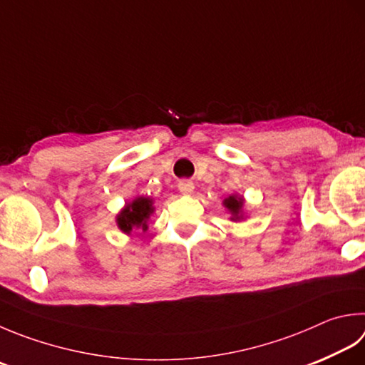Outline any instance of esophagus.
Wrapping results in <instances>:
<instances>
[{"label":"esophagus","mask_w":365,"mask_h":365,"mask_svg":"<svg viewBox=\"0 0 365 365\" xmlns=\"http://www.w3.org/2000/svg\"><path fill=\"white\" fill-rule=\"evenodd\" d=\"M178 187H180L181 194L192 195V194H194L195 185H194V182H192L190 180H182V181H180V184H178Z\"/></svg>","instance_id":"1"}]
</instances>
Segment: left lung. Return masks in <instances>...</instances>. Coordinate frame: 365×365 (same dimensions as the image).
Here are the masks:
<instances>
[{
    "label": "left lung",
    "instance_id": "1",
    "mask_svg": "<svg viewBox=\"0 0 365 365\" xmlns=\"http://www.w3.org/2000/svg\"><path fill=\"white\" fill-rule=\"evenodd\" d=\"M222 205L225 206V210L230 212V221L233 222H238V221H243L245 219V198L243 195H237V194H232L227 198H224Z\"/></svg>",
    "mask_w": 365,
    "mask_h": 365
}]
</instances>
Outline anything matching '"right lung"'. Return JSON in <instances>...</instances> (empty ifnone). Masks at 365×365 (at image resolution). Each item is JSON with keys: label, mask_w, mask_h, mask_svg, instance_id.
<instances>
[{"label": "right lung", "mask_w": 365, "mask_h": 365, "mask_svg": "<svg viewBox=\"0 0 365 365\" xmlns=\"http://www.w3.org/2000/svg\"><path fill=\"white\" fill-rule=\"evenodd\" d=\"M154 211L155 206L153 198L146 195L135 197L132 202L125 203V206L119 211V215L115 216V224L125 235H130L133 229H141L143 232H146L148 221L154 215Z\"/></svg>", "instance_id": "1"}]
</instances>
